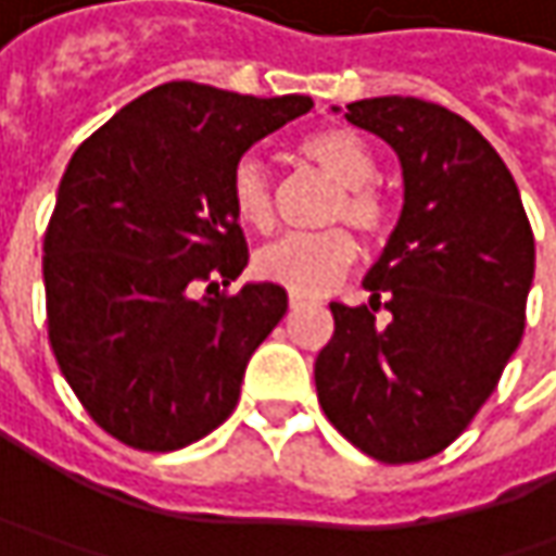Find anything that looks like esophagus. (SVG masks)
<instances>
[{"label":"esophagus","instance_id":"obj_1","mask_svg":"<svg viewBox=\"0 0 556 556\" xmlns=\"http://www.w3.org/2000/svg\"><path fill=\"white\" fill-rule=\"evenodd\" d=\"M303 303H306V300H303V296H296V293H290V300H288V306H290V309H300V306H303Z\"/></svg>","mask_w":556,"mask_h":556}]
</instances>
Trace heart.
Wrapping results in <instances>:
<instances>
[{"instance_id":"b5f03b06","label":"heart","mask_w":556,"mask_h":556,"mask_svg":"<svg viewBox=\"0 0 556 556\" xmlns=\"http://www.w3.org/2000/svg\"><path fill=\"white\" fill-rule=\"evenodd\" d=\"M296 154L321 169L333 185L337 198L328 206L325 223H346L362 238H380L390 225V203L374 188L377 161L371 148L353 129H315L296 141ZM228 201L235 216L253 231H271L275 194L263 163L241 157L228 176ZM358 247L343 228L318 235H293L266 247L256 256V271L271 285H281L296 296H318L331 290L353 268Z\"/></svg>"}]
</instances>
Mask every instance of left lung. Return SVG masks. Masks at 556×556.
<instances>
[{"label":"left lung","mask_w":556,"mask_h":556,"mask_svg":"<svg viewBox=\"0 0 556 556\" xmlns=\"http://www.w3.org/2000/svg\"><path fill=\"white\" fill-rule=\"evenodd\" d=\"M346 119L399 154L405 203L365 275L368 306L331 303L315 390L355 448L412 464L467 430L517 353L535 238L510 169L455 111L383 96L346 104Z\"/></svg>","instance_id":"left-lung-1"}]
</instances>
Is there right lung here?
Returning a JSON list of instances; mask_svg holds the SVG:
<instances>
[{"label":"right lung","instance_id":"add662e5","mask_svg":"<svg viewBox=\"0 0 556 556\" xmlns=\"http://www.w3.org/2000/svg\"><path fill=\"white\" fill-rule=\"evenodd\" d=\"M309 111V96L176 79L74 151L42 244L49 343L83 408L123 445L176 452L235 412L288 290H223L247 266L228 176L250 144Z\"/></svg>","mask_w":556,"mask_h":556}]
</instances>
